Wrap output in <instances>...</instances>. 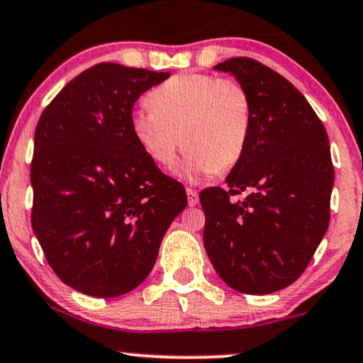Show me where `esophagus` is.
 Segmentation results:
<instances>
[{
  "mask_svg": "<svg viewBox=\"0 0 363 363\" xmlns=\"http://www.w3.org/2000/svg\"><path fill=\"white\" fill-rule=\"evenodd\" d=\"M187 203H189V206H198L199 204V194L198 191L191 189V187H187Z\"/></svg>",
  "mask_w": 363,
  "mask_h": 363,
  "instance_id": "1",
  "label": "esophagus"
}]
</instances>
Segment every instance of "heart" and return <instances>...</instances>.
<instances>
[{
  "instance_id": "obj_1",
  "label": "heart",
  "mask_w": 363,
  "mask_h": 363,
  "mask_svg": "<svg viewBox=\"0 0 363 363\" xmlns=\"http://www.w3.org/2000/svg\"><path fill=\"white\" fill-rule=\"evenodd\" d=\"M147 99L150 108L133 113L130 130L159 167L174 164L181 138L187 148L181 174L187 179L233 167L245 152L252 104L238 82L203 72L176 74Z\"/></svg>"
}]
</instances>
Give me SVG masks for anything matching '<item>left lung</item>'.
Masks as SVG:
<instances>
[{"mask_svg":"<svg viewBox=\"0 0 363 363\" xmlns=\"http://www.w3.org/2000/svg\"><path fill=\"white\" fill-rule=\"evenodd\" d=\"M213 69L247 91L252 128L225 189L199 194L204 248L231 289L270 294L304 272L328 230L335 182L328 135L306 98L267 65L235 57ZM243 190V201L230 198Z\"/></svg>","mask_w":363,"mask_h":363,"instance_id":"1","label":"left lung"}]
</instances>
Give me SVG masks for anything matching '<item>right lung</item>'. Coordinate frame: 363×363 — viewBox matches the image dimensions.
Segmentation results:
<instances>
[{
  "label": "right lung",
  "instance_id": "1",
  "mask_svg": "<svg viewBox=\"0 0 363 363\" xmlns=\"http://www.w3.org/2000/svg\"><path fill=\"white\" fill-rule=\"evenodd\" d=\"M169 72L103 62L64 86L38 120L32 226L64 284L116 298L145 281L165 231L187 206L184 186L135 142L133 104Z\"/></svg>",
  "mask_w": 363,
  "mask_h": 363
}]
</instances>
